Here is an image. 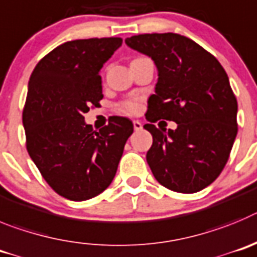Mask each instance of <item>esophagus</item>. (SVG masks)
<instances>
[{"instance_id":"esophagus-1","label":"esophagus","mask_w":257,"mask_h":257,"mask_svg":"<svg viewBox=\"0 0 257 257\" xmlns=\"http://www.w3.org/2000/svg\"><path fill=\"white\" fill-rule=\"evenodd\" d=\"M133 128H134V131H141V129H142V124H141V121H138V120H134Z\"/></svg>"}]
</instances>
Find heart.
<instances>
[{
	"label": "heart",
	"instance_id": "1",
	"mask_svg": "<svg viewBox=\"0 0 257 257\" xmlns=\"http://www.w3.org/2000/svg\"><path fill=\"white\" fill-rule=\"evenodd\" d=\"M120 108H121V111L126 112V114H137L141 110V100L129 98L120 103Z\"/></svg>",
	"mask_w": 257,
	"mask_h": 257
}]
</instances>
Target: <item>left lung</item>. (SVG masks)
Here are the masks:
<instances>
[{
    "label": "left lung",
    "mask_w": 257,
    "mask_h": 257,
    "mask_svg": "<svg viewBox=\"0 0 257 257\" xmlns=\"http://www.w3.org/2000/svg\"><path fill=\"white\" fill-rule=\"evenodd\" d=\"M159 70L149 98L145 129L152 134L147 163L160 184L180 193L206 188L223 172L238 132L237 98L214 55L175 33L138 34L125 39ZM177 130L156 128L157 119Z\"/></svg>",
    "instance_id": "obj_1"
}]
</instances>
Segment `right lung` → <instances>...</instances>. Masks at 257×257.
Masks as SVG:
<instances>
[{"label":"right lung","instance_id":"obj_1","mask_svg":"<svg viewBox=\"0 0 257 257\" xmlns=\"http://www.w3.org/2000/svg\"><path fill=\"white\" fill-rule=\"evenodd\" d=\"M123 39H75L37 64L23 110L25 145L48 186L62 197L84 201L105 191L116 174L133 124L110 116L100 131L83 114L103 98L100 70Z\"/></svg>","mask_w":257,"mask_h":257}]
</instances>
